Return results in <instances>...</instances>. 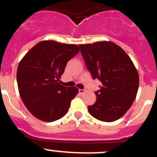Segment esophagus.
Wrapping results in <instances>:
<instances>
[{"label":"esophagus","mask_w":157,"mask_h":157,"mask_svg":"<svg viewBox=\"0 0 157 157\" xmlns=\"http://www.w3.org/2000/svg\"><path fill=\"white\" fill-rule=\"evenodd\" d=\"M85 92H86V91H85V90H83V89H79V94H80V95L83 94Z\"/></svg>","instance_id":"34e87169"}]
</instances>
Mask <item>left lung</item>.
Instances as JSON below:
<instances>
[{"label":"left lung","mask_w":157,"mask_h":157,"mask_svg":"<svg viewBox=\"0 0 157 157\" xmlns=\"http://www.w3.org/2000/svg\"><path fill=\"white\" fill-rule=\"evenodd\" d=\"M86 67L101 81L97 100L88 107L90 114L102 122L122 117L132 105L139 88V75L125 52L111 41L79 45Z\"/></svg>","instance_id":"8db88e82"}]
</instances>
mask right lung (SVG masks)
<instances>
[{"instance_id": "1", "label": "right lung", "mask_w": 157, "mask_h": 157, "mask_svg": "<svg viewBox=\"0 0 157 157\" xmlns=\"http://www.w3.org/2000/svg\"><path fill=\"white\" fill-rule=\"evenodd\" d=\"M80 52L77 45L43 40L21 59L17 70L20 95L26 109L38 120L53 122L67 113L76 87L60 84L68 61Z\"/></svg>"}]
</instances>
